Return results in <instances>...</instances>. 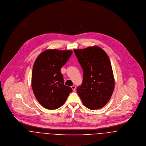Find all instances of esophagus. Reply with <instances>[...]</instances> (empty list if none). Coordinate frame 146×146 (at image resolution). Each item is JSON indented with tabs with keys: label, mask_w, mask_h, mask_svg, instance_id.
Listing matches in <instances>:
<instances>
[{
	"label": "esophagus",
	"mask_w": 146,
	"mask_h": 146,
	"mask_svg": "<svg viewBox=\"0 0 146 146\" xmlns=\"http://www.w3.org/2000/svg\"><path fill=\"white\" fill-rule=\"evenodd\" d=\"M71 88H72V89L73 90V91H75L76 90V86H74V85H73L72 86H71Z\"/></svg>",
	"instance_id": "obj_1"
}]
</instances>
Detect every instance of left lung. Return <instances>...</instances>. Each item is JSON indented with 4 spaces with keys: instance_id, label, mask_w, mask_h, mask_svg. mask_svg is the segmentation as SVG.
I'll return each instance as SVG.
<instances>
[{
    "instance_id": "left-lung-1",
    "label": "left lung",
    "mask_w": 146,
    "mask_h": 146,
    "mask_svg": "<svg viewBox=\"0 0 146 146\" xmlns=\"http://www.w3.org/2000/svg\"><path fill=\"white\" fill-rule=\"evenodd\" d=\"M74 52L83 71L82 84L77 87V93L87 108L101 109L110 100L115 86L109 56L97 46L74 49Z\"/></svg>"
}]
</instances>
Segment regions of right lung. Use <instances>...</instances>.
Listing matches in <instances>:
<instances>
[{
	"mask_svg": "<svg viewBox=\"0 0 146 146\" xmlns=\"http://www.w3.org/2000/svg\"><path fill=\"white\" fill-rule=\"evenodd\" d=\"M72 50L49 49L36 59L32 73V88L38 102L45 108L55 110L65 103L73 91L64 85L60 69L72 55Z\"/></svg>",
	"mask_w": 146,
	"mask_h": 146,
	"instance_id": "right-lung-1",
	"label": "right lung"
}]
</instances>
